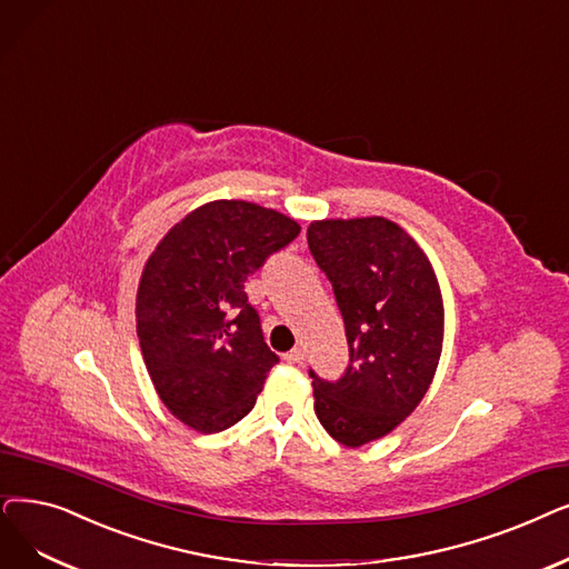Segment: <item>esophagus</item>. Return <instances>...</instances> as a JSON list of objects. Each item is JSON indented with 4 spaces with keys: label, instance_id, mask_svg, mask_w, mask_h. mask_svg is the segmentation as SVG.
<instances>
[{
    "label": "esophagus",
    "instance_id": "1",
    "mask_svg": "<svg viewBox=\"0 0 569 569\" xmlns=\"http://www.w3.org/2000/svg\"><path fill=\"white\" fill-rule=\"evenodd\" d=\"M283 360H286V362H290V365H298V362H302V360H305V351H302L300 346H298V349L288 351V353L283 356Z\"/></svg>",
    "mask_w": 569,
    "mask_h": 569
}]
</instances>
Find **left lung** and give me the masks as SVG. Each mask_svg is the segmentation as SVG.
<instances>
[{"instance_id": "8db88e82", "label": "left lung", "mask_w": 569, "mask_h": 569, "mask_svg": "<svg viewBox=\"0 0 569 569\" xmlns=\"http://www.w3.org/2000/svg\"><path fill=\"white\" fill-rule=\"evenodd\" d=\"M307 241L349 341L337 381L309 369L313 409L332 439L356 449L398 428L428 392L443 339L441 290L426 253L386 218L318 220Z\"/></svg>"}]
</instances>
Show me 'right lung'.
Masks as SVG:
<instances>
[{
    "label": "right lung",
    "mask_w": 569,
    "mask_h": 569,
    "mask_svg": "<svg viewBox=\"0 0 569 569\" xmlns=\"http://www.w3.org/2000/svg\"><path fill=\"white\" fill-rule=\"evenodd\" d=\"M300 234L292 218L241 200L209 202L167 232L137 292V335L164 407L197 432L256 405L269 351L246 279Z\"/></svg>",
    "instance_id": "right-lung-1"
}]
</instances>
